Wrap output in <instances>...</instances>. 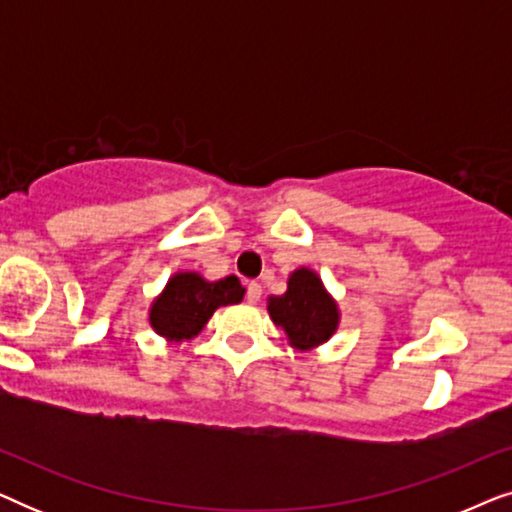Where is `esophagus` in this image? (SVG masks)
<instances>
[{
    "label": "esophagus",
    "instance_id": "1",
    "mask_svg": "<svg viewBox=\"0 0 512 512\" xmlns=\"http://www.w3.org/2000/svg\"><path fill=\"white\" fill-rule=\"evenodd\" d=\"M261 296H263V286L258 284V282H251L249 286H247V300L251 305H256L258 300H261Z\"/></svg>",
    "mask_w": 512,
    "mask_h": 512
}]
</instances>
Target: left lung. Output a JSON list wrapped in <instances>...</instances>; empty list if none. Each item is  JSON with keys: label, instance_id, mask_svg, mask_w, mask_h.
<instances>
[{"label": "left lung", "instance_id": "8db88e82", "mask_svg": "<svg viewBox=\"0 0 512 512\" xmlns=\"http://www.w3.org/2000/svg\"><path fill=\"white\" fill-rule=\"evenodd\" d=\"M268 314L296 352L324 345L340 326L338 300L321 282L319 272L305 265L291 272L282 296L268 298Z\"/></svg>", "mask_w": 512, "mask_h": 512}]
</instances>
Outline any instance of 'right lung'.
<instances>
[{"mask_svg": "<svg viewBox=\"0 0 512 512\" xmlns=\"http://www.w3.org/2000/svg\"><path fill=\"white\" fill-rule=\"evenodd\" d=\"M244 291L235 275L209 282L200 272L179 270L151 300L149 326L163 340L181 345L200 335L219 307L242 303Z\"/></svg>", "mask_w": 512, "mask_h": 512, "instance_id": "1", "label": "right lung"}]
</instances>
